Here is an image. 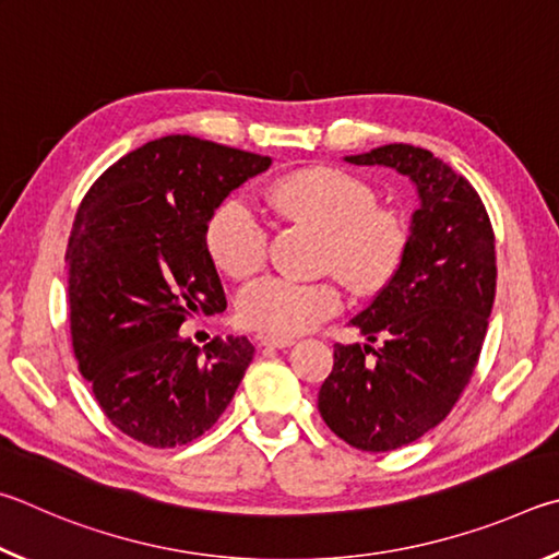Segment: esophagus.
I'll return each mask as SVG.
<instances>
[{
	"instance_id": "obj_1",
	"label": "esophagus",
	"mask_w": 559,
	"mask_h": 559,
	"mask_svg": "<svg viewBox=\"0 0 559 559\" xmlns=\"http://www.w3.org/2000/svg\"><path fill=\"white\" fill-rule=\"evenodd\" d=\"M260 346H270V348H289L295 346V338L289 336H258Z\"/></svg>"
}]
</instances>
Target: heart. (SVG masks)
Returning <instances> with one entry per match:
<instances>
[{"label":"heart","mask_w":559,"mask_h":559,"mask_svg":"<svg viewBox=\"0 0 559 559\" xmlns=\"http://www.w3.org/2000/svg\"><path fill=\"white\" fill-rule=\"evenodd\" d=\"M267 203L282 218L321 230V267L336 272L356 295H378L403 264L407 230L393 211L380 209L376 189L336 166H307L274 181ZM205 242L233 277H250L267 260V230L240 199L213 211ZM334 282L264 277L240 295L242 324L274 336L305 334L341 309Z\"/></svg>","instance_id":"obj_1"}]
</instances>
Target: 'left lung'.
<instances>
[{"label": "left lung", "mask_w": 559, "mask_h": 559, "mask_svg": "<svg viewBox=\"0 0 559 559\" xmlns=\"http://www.w3.org/2000/svg\"><path fill=\"white\" fill-rule=\"evenodd\" d=\"M344 159L395 169L419 199L393 282L348 321L368 344H336L319 390L331 432L364 452H390L442 423L474 376L496 297V240L474 186L423 146L385 144ZM378 335L384 344L373 349Z\"/></svg>", "instance_id": "1"}]
</instances>
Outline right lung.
<instances>
[{
	"label": "right lung",
	"instance_id": "add662e5",
	"mask_svg": "<svg viewBox=\"0 0 559 559\" xmlns=\"http://www.w3.org/2000/svg\"><path fill=\"white\" fill-rule=\"evenodd\" d=\"M270 164L169 134L115 162L75 213L66 270L78 368L107 419L136 442L164 449L201 437L250 366L245 336L199 348L179 329L225 309L205 228L230 191Z\"/></svg>",
	"mask_w": 559,
	"mask_h": 559
}]
</instances>
